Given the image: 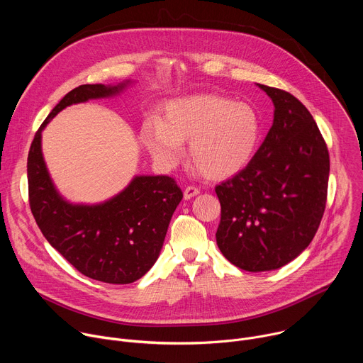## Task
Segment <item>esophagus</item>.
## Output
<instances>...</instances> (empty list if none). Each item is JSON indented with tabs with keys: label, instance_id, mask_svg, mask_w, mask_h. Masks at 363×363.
I'll list each match as a JSON object with an SVG mask.
<instances>
[{
	"label": "esophagus",
	"instance_id": "1",
	"mask_svg": "<svg viewBox=\"0 0 363 363\" xmlns=\"http://www.w3.org/2000/svg\"><path fill=\"white\" fill-rule=\"evenodd\" d=\"M198 194H199V189L196 186H192V185H189V186H186L184 189V198L185 199H191V198H194Z\"/></svg>",
	"mask_w": 363,
	"mask_h": 363
}]
</instances>
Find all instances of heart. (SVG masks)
I'll list each match as a JSON object with an SVG mask.
<instances>
[{
  "mask_svg": "<svg viewBox=\"0 0 363 363\" xmlns=\"http://www.w3.org/2000/svg\"><path fill=\"white\" fill-rule=\"evenodd\" d=\"M152 157L165 167L177 165L189 142V158L210 179L241 172L260 143L262 122L244 101L221 94H194L168 101L164 121L149 118L140 132Z\"/></svg>",
  "mask_w": 363,
  "mask_h": 363,
  "instance_id": "b5f03b06",
  "label": "heart"
}]
</instances>
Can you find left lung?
Here are the masks:
<instances>
[{"label":"left lung","mask_w":363,"mask_h":363,"mask_svg":"<svg viewBox=\"0 0 363 363\" xmlns=\"http://www.w3.org/2000/svg\"><path fill=\"white\" fill-rule=\"evenodd\" d=\"M258 87L273 100V125L251 162L216 186L218 248L252 273L286 266L313 240L330 169L326 142L303 103L281 89Z\"/></svg>","instance_id":"1"}]
</instances>
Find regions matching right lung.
I'll list each match as a JSON object with an SVG mask.
<instances>
[{
	"label": "right lung",
	"mask_w": 363,
	"mask_h": 363,
	"mask_svg": "<svg viewBox=\"0 0 363 363\" xmlns=\"http://www.w3.org/2000/svg\"><path fill=\"white\" fill-rule=\"evenodd\" d=\"M128 83L82 84L69 91L37 130L27 160L30 208L45 240L82 274L111 284L136 281L158 260L182 191L171 177L140 175L109 201L70 203L48 175L41 132L65 108L113 96Z\"/></svg>",
	"instance_id": "obj_1"
}]
</instances>
